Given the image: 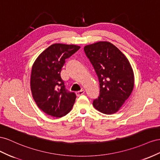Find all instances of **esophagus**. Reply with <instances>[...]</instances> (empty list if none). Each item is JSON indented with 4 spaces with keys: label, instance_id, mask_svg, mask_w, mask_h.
I'll return each instance as SVG.
<instances>
[{
    "label": "esophagus",
    "instance_id": "1",
    "mask_svg": "<svg viewBox=\"0 0 160 160\" xmlns=\"http://www.w3.org/2000/svg\"><path fill=\"white\" fill-rule=\"evenodd\" d=\"M84 94V90H82L80 91H78V92H76V94L77 97H80V96Z\"/></svg>",
    "mask_w": 160,
    "mask_h": 160
}]
</instances>
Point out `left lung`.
<instances>
[{"label":"left lung","mask_w":160,"mask_h":160,"mask_svg":"<svg viewBox=\"0 0 160 160\" xmlns=\"http://www.w3.org/2000/svg\"><path fill=\"white\" fill-rule=\"evenodd\" d=\"M100 84V95L94 107L100 112H117L129 97L134 87V74L128 59L115 45L98 42L84 48Z\"/></svg>","instance_id":"obj_1"}]
</instances>
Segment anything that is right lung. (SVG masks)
Listing matches in <instances>:
<instances>
[{
	"label": "right lung",
	"mask_w": 160,
	"mask_h": 160,
	"mask_svg": "<svg viewBox=\"0 0 160 160\" xmlns=\"http://www.w3.org/2000/svg\"><path fill=\"white\" fill-rule=\"evenodd\" d=\"M80 48L76 45L53 44L39 55L32 66V95L38 107L48 115L62 117L72 110L76 96L68 92L60 72L66 59Z\"/></svg>",
	"instance_id": "obj_1"
}]
</instances>
